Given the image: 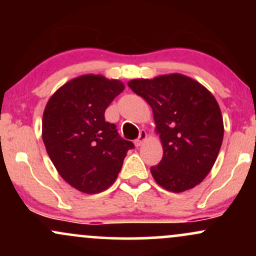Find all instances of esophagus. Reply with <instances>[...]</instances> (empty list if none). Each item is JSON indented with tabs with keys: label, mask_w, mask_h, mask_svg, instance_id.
<instances>
[{
	"label": "esophagus",
	"mask_w": 256,
	"mask_h": 256,
	"mask_svg": "<svg viewBox=\"0 0 256 256\" xmlns=\"http://www.w3.org/2000/svg\"><path fill=\"white\" fill-rule=\"evenodd\" d=\"M146 132L144 130H140V136H138L137 140H134V146H140L143 144V143L146 142Z\"/></svg>",
	"instance_id": "esophagus-1"
}]
</instances>
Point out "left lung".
I'll return each mask as SVG.
<instances>
[{
    "label": "left lung",
    "mask_w": 256,
    "mask_h": 256,
    "mask_svg": "<svg viewBox=\"0 0 256 256\" xmlns=\"http://www.w3.org/2000/svg\"><path fill=\"white\" fill-rule=\"evenodd\" d=\"M128 85L154 114L164 149L160 164L150 167L155 182L172 192L192 189L212 170L222 143L216 100L204 85L179 73L134 79Z\"/></svg>",
    "instance_id": "left-lung-1"
}]
</instances>
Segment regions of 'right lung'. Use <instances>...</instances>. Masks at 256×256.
<instances>
[{"mask_svg": "<svg viewBox=\"0 0 256 256\" xmlns=\"http://www.w3.org/2000/svg\"><path fill=\"white\" fill-rule=\"evenodd\" d=\"M124 84L101 74L67 82L49 98L43 113L42 138L58 174L85 194H98L116 182L134 143L104 120L108 106Z\"/></svg>", "mask_w": 256, "mask_h": 256, "instance_id": "1", "label": "right lung"}]
</instances>
